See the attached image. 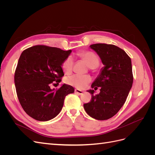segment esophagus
Segmentation results:
<instances>
[{"label":"esophagus","mask_w":155,"mask_h":155,"mask_svg":"<svg viewBox=\"0 0 155 155\" xmlns=\"http://www.w3.org/2000/svg\"><path fill=\"white\" fill-rule=\"evenodd\" d=\"M75 92L80 95V94H83L84 92H83V91L79 90V89H75Z\"/></svg>","instance_id":"34e87169"}]
</instances>
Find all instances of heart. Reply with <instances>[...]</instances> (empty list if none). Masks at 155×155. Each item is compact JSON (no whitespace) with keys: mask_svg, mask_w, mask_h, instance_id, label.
Returning a JSON list of instances; mask_svg holds the SVG:
<instances>
[{"mask_svg":"<svg viewBox=\"0 0 155 155\" xmlns=\"http://www.w3.org/2000/svg\"><path fill=\"white\" fill-rule=\"evenodd\" d=\"M81 58L87 63L88 66L91 68H96L100 63V59L97 55L92 51H87L79 54ZM74 59L72 56L68 57L64 61L62 67L64 72H69L71 71L73 67ZM91 78L87 75L74 74L67 78L66 81L69 85L77 87L78 88H83L85 87L91 82Z\"/></svg>","mask_w":155,"mask_h":155,"instance_id":"obj_1","label":"heart"}]
</instances>
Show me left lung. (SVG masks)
I'll use <instances>...</instances> for the list:
<instances>
[{"mask_svg":"<svg viewBox=\"0 0 155 155\" xmlns=\"http://www.w3.org/2000/svg\"><path fill=\"white\" fill-rule=\"evenodd\" d=\"M90 48L95 51L104 65L92 85L101 87L100 92L87 91L92 100L83 105L87 113L98 120H108L117 114L126 101L132 88L133 76L131 59L125 51L113 45L98 43Z\"/></svg>","mask_w":155,"mask_h":155,"instance_id":"left-lung-1","label":"left lung"}]
</instances>
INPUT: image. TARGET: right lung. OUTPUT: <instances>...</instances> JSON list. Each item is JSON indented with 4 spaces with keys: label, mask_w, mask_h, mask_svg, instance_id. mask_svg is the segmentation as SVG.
<instances>
[{
    "label": "right lung",
    "mask_w": 155,
    "mask_h": 155,
    "mask_svg": "<svg viewBox=\"0 0 155 155\" xmlns=\"http://www.w3.org/2000/svg\"><path fill=\"white\" fill-rule=\"evenodd\" d=\"M72 50L37 45L24 50L18 59L14 82L22 109L32 118L46 121L61 110L64 97L74 92L73 87L63 84L59 89L50 88L64 76L62 65Z\"/></svg>",
    "instance_id": "add662e5"
}]
</instances>
